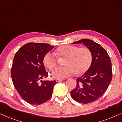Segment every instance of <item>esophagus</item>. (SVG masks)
Segmentation results:
<instances>
[{
  "instance_id": "34e87169",
  "label": "esophagus",
  "mask_w": 122,
  "mask_h": 122,
  "mask_svg": "<svg viewBox=\"0 0 122 122\" xmlns=\"http://www.w3.org/2000/svg\"><path fill=\"white\" fill-rule=\"evenodd\" d=\"M63 80V79H56V82H60L61 81Z\"/></svg>"
}]
</instances>
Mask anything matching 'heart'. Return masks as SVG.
Segmentation results:
<instances>
[{"mask_svg":"<svg viewBox=\"0 0 122 122\" xmlns=\"http://www.w3.org/2000/svg\"><path fill=\"white\" fill-rule=\"evenodd\" d=\"M55 54L66 58L64 62L65 66L57 67L52 71V76L57 79L68 77L75 72L76 74H81L88 70L92 63V52L86 47L64 45L59 47ZM43 62L46 68L51 70L56 66L57 59L54 54L47 52L43 57Z\"/></svg>","mask_w":122,"mask_h":122,"instance_id":"heart-1","label":"heart"}]
</instances>
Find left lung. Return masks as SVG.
<instances>
[{
  "instance_id": "8db88e82",
  "label": "left lung",
  "mask_w": 122,
  "mask_h": 122,
  "mask_svg": "<svg viewBox=\"0 0 122 122\" xmlns=\"http://www.w3.org/2000/svg\"><path fill=\"white\" fill-rule=\"evenodd\" d=\"M81 43L92 52V63L86 72L76 79V86L71 92V96L76 102L86 104L104 94L112 81V67L107 51L100 44L89 39H82L72 44Z\"/></svg>"
}]
</instances>
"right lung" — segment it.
<instances>
[{"instance_id": "right-lung-1", "label": "right lung", "mask_w": 122, "mask_h": 122, "mask_svg": "<svg viewBox=\"0 0 122 122\" xmlns=\"http://www.w3.org/2000/svg\"><path fill=\"white\" fill-rule=\"evenodd\" d=\"M54 47L47 43H28L15 54L10 72L12 80L21 97L30 104H42L51 97L56 81H39L48 77L43 59Z\"/></svg>"}]
</instances>
